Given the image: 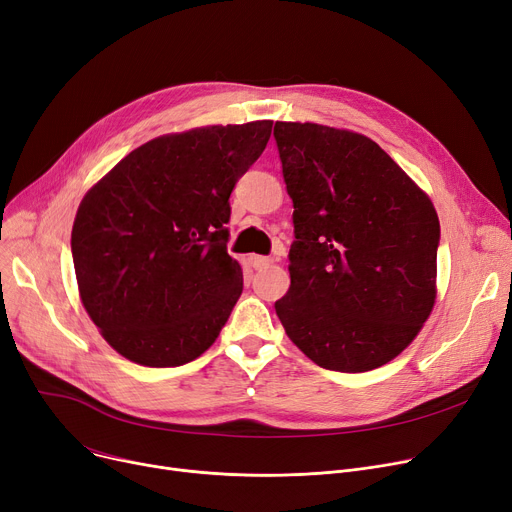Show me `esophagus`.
<instances>
[{"mask_svg": "<svg viewBox=\"0 0 512 512\" xmlns=\"http://www.w3.org/2000/svg\"><path fill=\"white\" fill-rule=\"evenodd\" d=\"M249 261H251V265L255 267V270H259V272H261V270H267V267H270V265L274 263V259H270V257H259V255H253Z\"/></svg>", "mask_w": 512, "mask_h": 512, "instance_id": "34e87169", "label": "esophagus"}]
</instances>
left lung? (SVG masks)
Masks as SVG:
<instances>
[{
  "mask_svg": "<svg viewBox=\"0 0 512 512\" xmlns=\"http://www.w3.org/2000/svg\"><path fill=\"white\" fill-rule=\"evenodd\" d=\"M274 137L294 207L282 326L319 367H382L434 309L438 213L363 134L276 122Z\"/></svg>",
  "mask_w": 512,
  "mask_h": 512,
  "instance_id": "1",
  "label": "left lung"
}]
</instances>
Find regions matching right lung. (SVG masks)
<instances>
[{
  "label": "right lung",
  "mask_w": 512,
  "mask_h": 512,
  "mask_svg": "<svg viewBox=\"0 0 512 512\" xmlns=\"http://www.w3.org/2000/svg\"><path fill=\"white\" fill-rule=\"evenodd\" d=\"M270 134L272 120L166 134L85 195L72 226L80 301L122 357L178 367L220 336L242 292L228 199Z\"/></svg>",
  "instance_id": "right-lung-1"
}]
</instances>
